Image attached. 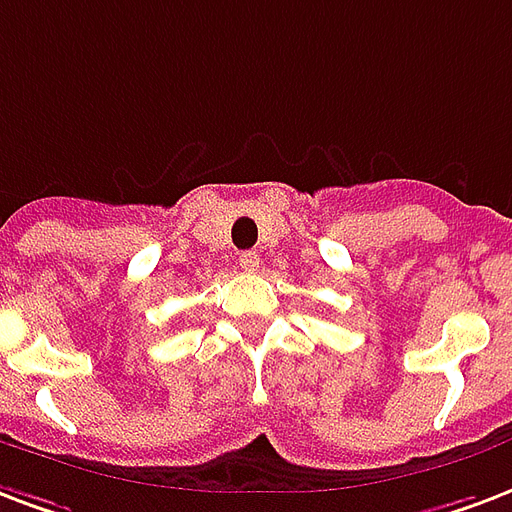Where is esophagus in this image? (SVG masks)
I'll use <instances>...</instances> for the list:
<instances>
[{"label": "esophagus", "instance_id": "1", "mask_svg": "<svg viewBox=\"0 0 512 512\" xmlns=\"http://www.w3.org/2000/svg\"><path fill=\"white\" fill-rule=\"evenodd\" d=\"M260 263H263V260H260V255H257V252H252V249H249V252H241L239 255V265L247 273H255L257 268H260Z\"/></svg>", "mask_w": 512, "mask_h": 512}]
</instances>
